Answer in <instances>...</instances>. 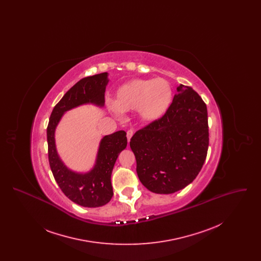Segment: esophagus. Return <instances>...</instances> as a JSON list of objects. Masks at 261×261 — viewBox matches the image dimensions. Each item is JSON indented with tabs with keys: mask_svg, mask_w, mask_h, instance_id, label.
I'll list each match as a JSON object with an SVG mask.
<instances>
[{
	"mask_svg": "<svg viewBox=\"0 0 261 261\" xmlns=\"http://www.w3.org/2000/svg\"><path fill=\"white\" fill-rule=\"evenodd\" d=\"M133 134H134V131H133L132 129H130V130H128V131H127V140H128V142H129V141H130V139L132 138Z\"/></svg>",
	"mask_w": 261,
	"mask_h": 261,
	"instance_id": "esophagus-1",
	"label": "esophagus"
}]
</instances>
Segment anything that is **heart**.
Wrapping results in <instances>:
<instances>
[{
  "label": "heart",
  "mask_w": 261,
  "mask_h": 261,
  "mask_svg": "<svg viewBox=\"0 0 261 261\" xmlns=\"http://www.w3.org/2000/svg\"><path fill=\"white\" fill-rule=\"evenodd\" d=\"M171 102L172 89L165 79H136L116 91L110 109L114 114L137 111L142 121L151 123L166 114Z\"/></svg>",
  "instance_id": "b5f03b06"
}]
</instances>
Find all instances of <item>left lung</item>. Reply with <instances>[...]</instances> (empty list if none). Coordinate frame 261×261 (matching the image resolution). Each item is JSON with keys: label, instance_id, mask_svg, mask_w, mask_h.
<instances>
[{"label": "left lung", "instance_id": "1", "mask_svg": "<svg viewBox=\"0 0 261 261\" xmlns=\"http://www.w3.org/2000/svg\"><path fill=\"white\" fill-rule=\"evenodd\" d=\"M176 90L166 114L130 141L138 177L155 194H173L191 184L207 154L206 105L191 87L181 84Z\"/></svg>", "mask_w": 261, "mask_h": 261}]
</instances>
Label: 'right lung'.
I'll return each instance as SVG.
<instances>
[{"mask_svg": "<svg viewBox=\"0 0 261 261\" xmlns=\"http://www.w3.org/2000/svg\"><path fill=\"white\" fill-rule=\"evenodd\" d=\"M109 81L108 72L78 81L54 108L47 128L49 162L55 180L68 199L85 207H99L112 199V169L119 153L127 146L126 132L117 131L100 140L94 167L85 173L73 171L63 163L57 150L55 133L65 112L88 103L102 108Z\"/></svg>", "mask_w": 261, "mask_h": 261, "instance_id": "right-lung-1", "label": "right lung"}]
</instances>
